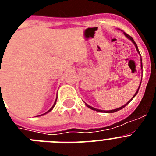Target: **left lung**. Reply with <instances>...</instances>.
Returning a JSON list of instances; mask_svg holds the SVG:
<instances>
[{
  "label": "left lung",
  "mask_w": 156,
  "mask_h": 156,
  "mask_svg": "<svg viewBox=\"0 0 156 156\" xmlns=\"http://www.w3.org/2000/svg\"><path fill=\"white\" fill-rule=\"evenodd\" d=\"M124 34H125V36H126V37H127L128 39H129V40H130V41H132V42H133V44H134L135 47H136V49H137V51H138V53H139V54H140V52H139V51H138V48H137V44H136V43H135V41H133V38H132V37H130V36H129V35H128V34H126V33H124ZM140 61H141V58H140ZM141 68H142V62H141ZM140 83H141V82H140ZM140 86H139V88H140ZM139 88H138V89H137V92H136V93H135V94H134V95H133V98H131V100H132V99H133V98H134V97H135V96H136V94H137V92H138V90H139ZM131 100H129V101H128V102H127V103H126V105H122V107H119V108H116V109H113V110H109V111H103V110H99V109H97V108H93V107H91V106H90V105H87V104H86V105H87V106L88 108H90V109H92V110H95V111H97V112H108V113H112V112H117V111H119V110L122 109V108H124L125 106H126V105H127V104H128V103H129V102H130V101H131Z\"/></svg>",
  "instance_id": "left-lung-1"
}]
</instances>
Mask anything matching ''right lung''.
<instances>
[{
  "mask_svg": "<svg viewBox=\"0 0 156 156\" xmlns=\"http://www.w3.org/2000/svg\"><path fill=\"white\" fill-rule=\"evenodd\" d=\"M56 101H57V98H56V100H55V104H54V105L53 106H52V107H51V109H49V110H48V112H46V113H48V112H50L51 111V110L52 109V108H54V106H55V103H56ZM45 114V113H44ZM42 115H44V114H42Z\"/></svg>",
  "mask_w": 156,
  "mask_h": 156,
  "instance_id": "obj_1",
  "label": "right lung"
}]
</instances>
